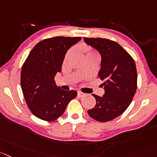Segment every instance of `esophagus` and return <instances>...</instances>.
I'll use <instances>...</instances> for the list:
<instances>
[{
    "label": "esophagus",
    "instance_id": "34e87169",
    "mask_svg": "<svg viewBox=\"0 0 157 157\" xmlns=\"http://www.w3.org/2000/svg\"><path fill=\"white\" fill-rule=\"evenodd\" d=\"M85 95H86V94L83 93V92H80V91H78V97H84Z\"/></svg>",
    "mask_w": 157,
    "mask_h": 157
}]
</instances>
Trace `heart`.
Wrapping results in <instances>:
<instances>
[{"mask_svg":"<svg viewBox=\"0 0 157 157\" xmlns=\"http://www.w3.org/2000/svg\"><path fill=\"white\" fill-rule=\"evenodd\" d=\"M91 53H92V52H88L87 54H91Z\"/></svg>","mask_w":157,"mask_h":157,"instance_id":"b5f03b06","label":"heart"}]
</instances>
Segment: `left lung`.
<instances>
[{"label": "left lung", "instance_id": "1", "mask_svg": "<svg viewBox=\"0 0 157 157\" xmlns=\"http://www.w3.org/2000/svg\"><path fill=\"white\" fill-rule=\"evenodd\" d=\"M84 41L101 55L98 77L103 81L105 93L102 97L92 94L95 107L88 110L98 122L114 119L126 111L132 102L137 87V72L131 55L116 41L105 38H84Z\"/></svg>", "mask_w": 157, "mask_h": 157}]
</instances>
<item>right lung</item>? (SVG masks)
Instances as JSON below:
<instances>
[{
	"mask_svg": "<svg viewBox=\"0 0 157 157\" xmlns=\"http://www.w3.org/2000/svg\"><path fill=\"white\" fill-rule=\"evenodd\" d=\"M81 37H55L38 42L28 55L21 73V85L33 115L45 121L60 117L77 92L61 89L55 76L62 71L67 51Z\"/></svg>",
	"mask_w": 157,
	"mask_h": 157,
	"instance_id": "add662e5",
	"label": "right lung"
}]
</instances>
